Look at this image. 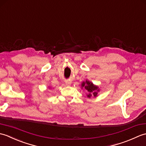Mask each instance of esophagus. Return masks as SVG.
I'll return each instance as SVG.
<instances>
[{
    "label": "esophagus",
    "instance_id": "34e87169",
    "mask_svg": "<svg viewBox=\"0 0 146 146\" xmlns=\"http://www.w3.org/2000/svg\"><path fill=\"white\" fill-rule=\"evenodd\" d=\"M71 82L70 80H66V81H65V84H66V86H70L71 85Z\"/></svg>",
    "mask_w": 146,
    "mask_h": 146
}]
</instances>
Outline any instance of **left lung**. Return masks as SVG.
Here are the masks:
<instances>
[{"mask_svg":"<svg viewBox=\"0 0 146 146\" xmlns=\"http://www.w3.org/2000/svg\"><path fill=\"white\" fill-rule=\"evenodd\" d=\"M82 86L83 87L84 86L85 88L88 92L89 94L87 95V97L88 98H90L92 95L94 96V97H97V92H96V90H97V92L99 91L98 86H95L92 82H90L87 80L85 82H83Z\"/></svg>","mask_w":146,"mask_h":146,"instance_id":"obj_1","label":"left lung"}]
</instances>
